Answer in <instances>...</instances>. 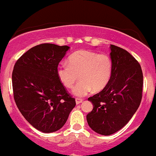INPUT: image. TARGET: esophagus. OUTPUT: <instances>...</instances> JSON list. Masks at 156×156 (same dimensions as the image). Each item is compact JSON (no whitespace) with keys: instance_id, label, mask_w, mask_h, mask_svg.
<instances>
[{"instance_id":"1","label":"esophagus","mask_w":156,"mask_h":156,"mask_svg":"<svg viewBox=\"0 0 156 156\" xmlns=\"http://www.w3.org/2000/svg\"><path fill=\"white\" fill-rule=\"evenodd\" d=\"M83 100L82 99V98H76V105L80 104V103L83 102Z\"/></svg>"}]
</instances>
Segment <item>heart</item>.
I'll list each match as a JSON object with an SVG mask.
<instances>
[{
    "instance_id": "1",
    "label": "heart",
    "mask_w": 156,
    "mask_h": 156,
    "mask_svg": "<svg viewBox=\"0 0 156 156\" xmlns=\"http://www.w3.org/2000/svg\"><path fill=\"white\" fill-rule=\"evenodd\" d=\"M113 64L108 55L95 51L81 50L69 57V64L62 63L57 69L60 81L65 87L72 89L80 78L73 92L76 96L83 97L92 89L102 90L110 81Z\"/></svg>"
}]
</instances>
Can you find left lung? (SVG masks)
Returning <instances> with one entry per match:
<instances>
[{
    "instance_id": "left-lung-1",
    "label": "left lung",
    "mask_w": 156,
    "mask_h": 156,
    "mask_svg": "<svg viewBox=\"0 0 156 156\" xmlns=\"http://www.w3.org/2000/svg\"><path fill=\"white\" fill-rule=\"evenodd\" d=\"M110 48L112 77L105 88L88 98L93 109L86 115L91 129L105 136L118 132L129 122L141 102L143 86L138 61L121 48Z\"/></svg>"
}]
</instances>
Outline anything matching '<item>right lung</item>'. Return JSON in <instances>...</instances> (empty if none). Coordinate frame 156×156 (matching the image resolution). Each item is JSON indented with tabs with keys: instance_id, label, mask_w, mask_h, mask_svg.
Masks as SVG:
<instances>
[{
	"instance_id": "1",
	"label": "right lung",
	"mask_w": 156,
	"mask_h": 156,
	"mask_svg": "<svg viewBox=\"0 0 156 156\" xmlns=\"http://www.w3.org/2000/svg\"><path fill=\"white\" fill-rule=\"evenodd\" d=\"M70 47L44 43L16 61L12 73L13 98L26 121L38 130L52 133L65 124L76 105L57 73Z\"/></svg>"
}]
</instances>
